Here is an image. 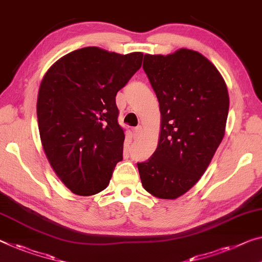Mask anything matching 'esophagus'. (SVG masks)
Listing matches in <instances>:
<instances>
[{"label":"esophagus","mask_w":262,"mask_h":262,"mask_svg":"<svg viewBox=\"0 0 262 262\" xmlns=\"http://www.w3.org/2000/svg\"><path fill=\"white\" fill-rule=\"evenodd\" d=\"M140 135H142V126L138 125L137 127L134 128V138L135 139H138Z\"/></svg>","instance_id":"34e87169"}]
</instances>
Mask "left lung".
I'll return each instance as SVG.
<instances>
[{
	"label": "left lung",
	"mask_w": 262,
	"mask_h": 262,
	"mask_svg": "<svg viewBox=\"0 0 262 262\" xmlns=\"http://www.w3.org/2000/svg\"><path fill=\"white\" fill-rule=\"evenodd\" d=\"M143 69L159 102L158 146L138 163L143 187L177 199L198 183L225 135L229 107L226 83L213 63L190 49L144 56Z\"/></svg>",
	"instance_id": "8db88e82"
}]
</instances>
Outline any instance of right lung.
<instances>
[{
	"label": "right lung",
	"mask_w": 262,
	"mask_h": 262,
	"mask_svg": "<svg viewBox=\"0 0 262 262\" xmlns=\"http://www.w3.org/2000/svg\"><path fill=\"white\" fill-rule=\"evenodd\" d=\"M142 61V52L86 47L63 56L44 75L37 96L39 137L52 170L75 194L106 188L123 159L125 136L116 95Z\"/></svg>",
	"instance_id": "add662e5"
}]
</instances>
